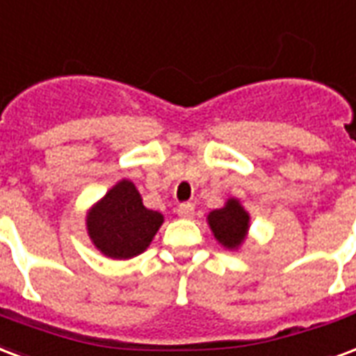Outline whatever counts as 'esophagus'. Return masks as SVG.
<instances>
[{
	"mask_svg": "<svg viewBox=\"0 0 356 356\" xmlns=\"http://www.w3.org/2000/svg\"><path fill=\"white\" fill-rule=\"evenodd\" d=\"M177 215L181 218H192V217H194V205H192V204H181L177 207Z\"/></svg>",
	"mask_w": 356,
	"mask_h": 356,
	"instance_id": "1",
	"label": "esophagus"
}]
</instances>
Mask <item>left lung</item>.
<instances>
[{
  "instance_id": "8db88e82",
  "label": "left lung",
  "mask_w": 356,
  "mask_h": 356,
  "mask_svg": "<svg viewBox=\"0 0 356 356\" xmlns=\"http://www.w3.org/2000/svg\"><path fill=\"white\" fill-rule=\"evenodd\" d=\"M207 225L211 228L215 239L225 249L238 251L245 243L251 228V215L238 198H228L222 207L213 209L207 215Z\"/></svg>"
}]
</instances>
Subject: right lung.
Listing matches in <instances>:
<instances>
[{"label":"right lung","mask_w":356,"mask_h":356,"mask_svg":"<svg viewBox=\"0 0 356 356\" xmlns=\"http://www.w3.org/2000/svg\"><path fill=\"white\" fill-rule=\"evenodd\" d=\"M164 215L143 205L130 179H120L86 211V232L97 251L113 260L138 257L151 245Z\"/></svg>","instance_id":"1"}]
</instances>
